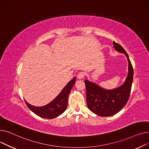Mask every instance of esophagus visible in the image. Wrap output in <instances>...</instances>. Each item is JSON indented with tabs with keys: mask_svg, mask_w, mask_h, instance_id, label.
I'll list each match as a JSON object with an SVG mask.
<instances>
[{
	"mask_svg": "<svg viewBox=\"0 0 149 149\" xmlns=\"http://www.w3.org/2000/svg\"><path fill=\"white\" fill-rule=\"evenodd\" d=\"M85 75V73L84 72H81L77 74V77H78V79H81L84 78Z\"/></svg>",
	"mask_w": 149,
	"mask_h": 149,
	"instance_id": "1",
	"label": "esophagus"
}]
</instances>
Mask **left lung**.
I'll use <instances>...</instances> for the list:
<instances>
[{
  "label": "left lung",
  "mask_w": 149,
  "mask_h": 149,
  "mask_svg": "<svg viewBox=\"0 0 149 149\" xmlns=\"http://www.w3.org/2000/svg\"><path fill=\"white\" fill-rule=\"evenodd\" d=\"M113 47L127 56L129 63V73L125 82L118 88L107 90L85 79L87 106L91 111L102 117L116 114L127 103L130 94L133 82L134 69L125 50L118 43L113 41Z\"/></svg>",
  "instance_id": "left-lung-1"
}]
</instances>
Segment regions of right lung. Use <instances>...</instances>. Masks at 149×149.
<instances>
[{"instance_id":"right-lung-1","label":"right lung","mask_w":149,"mask_h":149,"mask_svg":"<svg viewBox=\"0 0 149 149\" xmlns=\"http://www.w3.org/2000/svg\"><path fill=\"white\" fill-rule=\"evenodd\" d=\"M76 81V77L70 81L57 97L50 103L41 107H33L24 100L27 107L36 115L44 118L52 119L63 113L68 104V97Z\"/></svg>"}]
</instances>
